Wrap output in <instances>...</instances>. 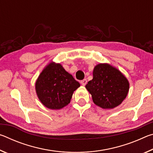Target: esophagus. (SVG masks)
<instances>
[{
    "label": "esophagus",
    "mask_w": 153,
    "mask_h": 153,
    "mask_svg": "<svg viewBox=\"0 0 153 153\" xmlns=\"http://www.w3.org/2000/svg\"><path fill=\"white\" fill-rule=\"evenodd\" d=\"M80 83H81V84L82 85V86H85V85L87 84V80H86V79H84L82 80V81L80 82Z\"/></svg>",
    "instance_id": "1"
}]
</instances>
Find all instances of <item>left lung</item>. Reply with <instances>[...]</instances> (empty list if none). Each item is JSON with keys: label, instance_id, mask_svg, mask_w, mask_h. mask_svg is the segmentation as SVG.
Wrapping results in <instances>:
<instances>
[{"label": "left lung", "instance_id": "1", "mask_svg": "<svg viewBox=\"0 0 153 153\" xmlns=\"http://www.w3.org/2000/svg\"><path fill=\"white\" fill-rule=\"evenodd\" d=\"M93 78L86 85L96 105L111 109L121 105L128 94L129 83L116 67L99 63L93 69Z\"/></svg>", "mask_w": 153, "mask_h": 153}]
</instances>
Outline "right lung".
I'll return each instance as SVG.
<instances>
[{
    "label": "right lung",
    "instance_id": "1",
    "mask_svg": "<svg viewBox=\"0 0 153 153\" xmlns=\"http://www.w3.org/2000/svg\"><path fill=\"white\" fill-rule=\"evenodd\" d=\"M80 86L62 65L52 61L36 79L35 90L38 99L46 108L59 110L71 101L75 90Z\"/></svg>",
    "mask_w": 153,
    "mask_h": 153
}]
</instances>
